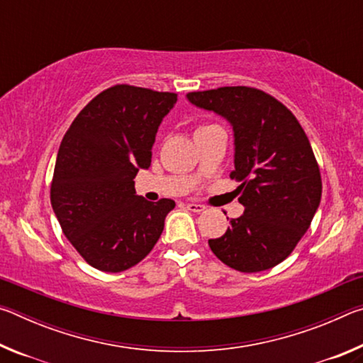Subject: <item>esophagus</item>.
<instances>
[{"instance_id": "esophagus-1", "label": "esophagus", "mask_w": 363, "mask_h": 363, "mask_svg": "<svg viewBox=\"0 0 363 363\" xmlns=\"http://www.w3.org/2000/svg\"><path fill=\"white\" fill-rule=\"evenodd\" d=\"M186 208H187L189 211H192V213H201V211L205 210L203 205L195 203V201H190V203H186Z\"/></svg>"}]
</instances>
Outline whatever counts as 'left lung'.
<instances>
[{
    "label": "left lung",
    "mask_w": 363,
    "mask_h": 363,
    "mask_svg": "<svg viewBox=\"0 0 363 363\" xmlns=\"http://www.w3.org/2000/svg\"><path fill=\"white\" fill-rule=\"evenodd\" d=\"M187 99L223 115L235 136L230 177L240 182L245 211L208 245L240 272L277 266L296 248L320 205V169L303 126L280 101L251 86L194 91Z\"/></svg>",
    "instance_id": "8db88e82"
}]
</instances>
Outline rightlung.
Masks as SVG:
<instances>
[{
    "instance_id": "right-lung-1",
    "label": "right lung",
    "mask_w": 363,
    "mask_h": 363,
    "mask_svg": "<svg viewBox=\"0 0 363 363\" xmlns=\"http://www.w3.org/2000/svg\"><path fill=\"white\" fill-rule=\"evenodd\" d=\"M174 93L115 84L73 120L60 143L51 205L64 235L102 272L136 266L155 247L174 200L136 195L134 177L149 168L155 134Z\"/></svg>"
}]
</instances>
